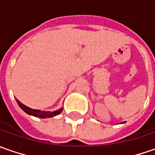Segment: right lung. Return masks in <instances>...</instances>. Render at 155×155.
<instances>
[{
	"label": "right lung",
	"mask_w": 155,
	"mask_h": 155,
	"mask_svg": "<svg viewBox=\"0 0 155 155\" xmlns=\"http://www.w3.org/2000/svg\"><path fill=\"white\" fill-rule=\"evenodd\" d=\"M17 101H18V104L19 105V107L23 110L25 113L31 115V116H34V117H40V118H45V117H54V116L60 114L61 112V110H62V108H61V109L58 110H56V111H53V112H51V111H45V110L41 111L39 110L31 109L29 107L25 106V105L22 104V103H20L19 100H17Z\"/></svg>",
	"instance_id": "1"
}]
</instances>
